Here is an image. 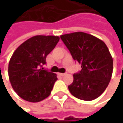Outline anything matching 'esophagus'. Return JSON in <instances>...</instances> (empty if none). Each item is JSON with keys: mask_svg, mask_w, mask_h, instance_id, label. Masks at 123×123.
I'll return each instance as SVG.
<instances>
[{"mask_svg": "<svg viewBox=\"0 0 123 123\" xmlns=\"http://www.w3.org/2000/svg\"><path fill=\"white\" fill-rule=\"evenodd\" d=\"M58 75H59L60 76H65L66 74H65V73H58Z\"/></svg>", "mask_w": 123, "mask_h": 123, "instance_id": "obj_1", "label": "esophagus"}]
</instances>
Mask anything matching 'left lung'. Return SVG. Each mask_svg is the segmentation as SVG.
Here are the masks:
<instances>
[{
	"instance_id": "obj_1",
	"label": "left lung",
	"mask_w": 123,
	"mask_h": 123,
	"mask_svg": "<svg viewBox=\"0 0 123 123\" xmlns=\"http://www.w3.org/2000/svg\"><path fill=\"white\" fill-rule=\"evenodd\" d=\"M61 38L82 68L73 75V82L68 86L70 93L83 100L96 99L105 90L112 74L113 61L107 45L83 32L62 35Z\"/></svg>"
}]
</instances>
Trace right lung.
<instances>
[{"instance_id":"1","label":"right lung","mask_w":123,"mask_h":123,"mask_svg":"<svg viewBox=\"0 0 123 123\" xmlns=\"http://www.w3.org/2000/svg\"><path fill=\"white\" fill-rule=\"evenodd\" d=\"M59 40L55 36H36L14 51L8 64V76L13 90L23 100L37 103L50 95L57 75L42 67Z\"/></svg>"}]
</instances>
